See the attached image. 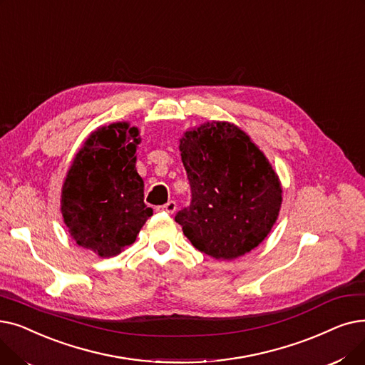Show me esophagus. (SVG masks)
Instances as JSON below:
<instances>
[{
  "mask_svg": "<svg viewBox=\"0 0 365 365\" xmlns=\"http://www.w3.org/2000/svg\"><path fill=\"white\" fill-rule=\"evenodd\" d=\"M175 210H177V203L173 202V200H170V202H168L166 205H163V206H159V207H158V211L168 212V214H173V212H175Z\"/></svg>",
  "mask_w": 365,
  "mask_h": 365,
  "instance_id": "obj_1",
  "label": "esophagus"
}]
</instances>
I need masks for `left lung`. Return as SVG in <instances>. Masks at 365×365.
<instances>
[{
  "label": "left lung",
  "mask_w": 365,
  "mask_h": 365,
  "mask_svg": "<svg viewBox=\"0 0 365 365\" xmlns=\"http://www.w3.org/2000/svg\"><path fill=\"white\" fill-rule=\"evenodd\" d=\"M192 203L175 221L192 245L221 262L267 237L282 206V184L266 154L230 121H205L180 138Z\"/></svg>",
  "instance_id": "obj_1"
}]
</instances>
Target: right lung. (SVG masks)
Masks as SVG:
<instances>
[{
    "label": "right lung",
    "mask_w": 365,
    "mask_h": 365,
    "mask_svg": "<svg viewBox=\"0 0 365 365\" xmlns=\"http://www.w3.org/2000/svg\"><path fill=\"white\" fill-rule=\"evenodd\" d=\"M140 129L129 121L99 126L74 155L61 192V214L76 244L101 258L118 255L153 215L136 170Z\"/></svg>",
    "instance_id": "1"
}]
</instances>
